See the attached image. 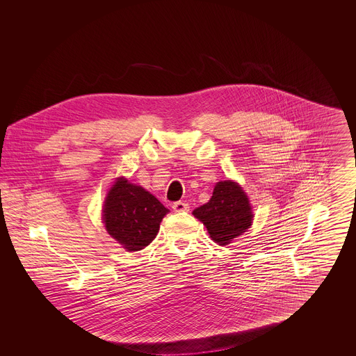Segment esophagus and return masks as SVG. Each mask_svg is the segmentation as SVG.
<instances>
[{
  "label": "esophagus",
  "mask_w": 356,
  "mask_h": 356,
  "mask_svg": "<svg viewBox=\"0 0 356 356\" xmlns=\"http://www.w3.org/2000/svg\"><path fill=\"white\" fill-rule=\"evenodd\" d=\"M172 208L175 212H188L189 211V205L184 202H176V203H173Z\"/></svg>",
  "instance_id": "1"
}]
</instances>
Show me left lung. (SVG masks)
Masks as SVG:
<instances>
[{"label":"left lung","mask_w":356,"mask_h":356,"mask_svg":"<svg viewBox=\"0 0 356 356\" xmlns=\"http://www.w3.org/2000/svg\"><path fill=\"white\" fill-rule=\"evenodd\" d=\"M193 215L203 221L209 236L220 245L245 232L254 218L248 197L241 186L231 180L218 183L211 200L197 207Z\"/></svg>","instance_id":"8db88e82"}]
</instances>
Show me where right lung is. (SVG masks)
<instances>
[{
    "label": "right lung",
    "instance_id": "1",
    "mask_svg": "<svg viewBox=\"0 0 356 356\" xmlns=\"http://www.w3.org/2000/svg\"><path fill=\"white\" fill-rule=\"evenodd\" d=\"M170 211L148 191L119 179L104 205L108 234L128 251H140L152 243L160 222Z\"/></svg>",
    "mask_w": 356,
    "mask_h": 356
}]
</instances>
